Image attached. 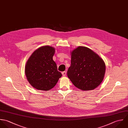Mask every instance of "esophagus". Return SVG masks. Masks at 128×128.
<instances>
[{
  "label": "esophagus",
  "instance_id": "esophagus-1",
  "mask_svg": "<svg viewBox=\"0 0 128 128\" xmlns=\"http://www.w3.org/2000/svg\"><path fill=\"white\" fill-rule=\"evenodd\" d=\"M66 71H64V72H63L62 73V75L63 76H65L66 75Z\"/></svg>",
  "mask_w": 128,
  "mask_h": 128
}]
</instances>
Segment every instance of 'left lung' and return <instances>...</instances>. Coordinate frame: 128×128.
Wrapping results in <instances>:
<instances>
[{
    "instance_id": "8db88e82",
    "label": "left lung",
    "mask_w": 128,
    "mask_h": 128,
    "mask_svg": "<svg viewBox=\"0 0 128 128\" xmlns=\"http://www.w3.org/2000/svg\"><path fill=\"white\" fill-rule=\"evenodd\" d=\"M71 64L67 76L82 90L96 88L104 78L105 64L102 58L88 48L80 46L71 52Z\"/></svg>"
}]
</instances>
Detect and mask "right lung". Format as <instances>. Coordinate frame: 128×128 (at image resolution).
Masks as SVG:
<instances>
[{
  "instance_id": "right-lung-1",
  "label": "right lung",
  "mask_w": 128,
  "mask_h": 128,
  "mask_svg": "<svg viewBox=\"0 0 128 128\" xmlns=\"http://www.w3.org/2000/svg\"><path fill=\"white\" fill-rule=\"evenodd\" d=\"M55 48L42 46L34 51L26 61L25 68L26 78L34 88L48 91L52 88L62 77L53 60Z\"/></svg>"
}]
</instances>
